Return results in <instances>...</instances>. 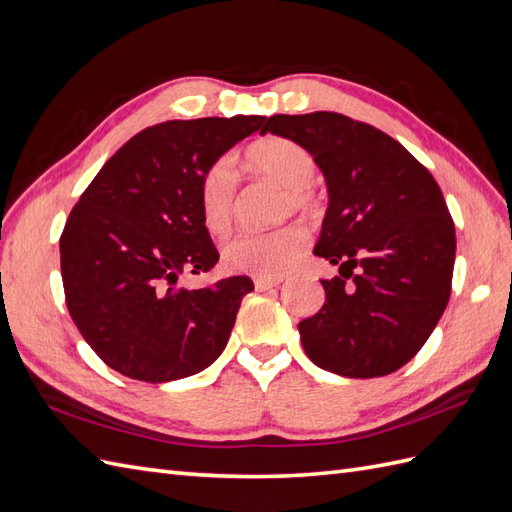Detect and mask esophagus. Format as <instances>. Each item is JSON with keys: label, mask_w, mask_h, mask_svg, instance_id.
<instances>
[{"label": "esophagus", "mask_w": 512, "mask_h": 512, "mask_svg": "<svg viewBox=\"0 0 512 512\" xmlns=\"http://www.w3.org/2000/svg\"><path fill=\"white\" fill-rule=\"evenodd\" d=\"M283 283V279L281 277H274V279H255V287H257V290H261V292H264V290H270V287H277V285H281Z\"/></svg>", "instance_id": "esophagus-1"}]
</instances>
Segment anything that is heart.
Here are the masks:
<instances>
[{
	"instance_id": "b5f03b06",
	"label": "heart",
	"mask_w": 512,
	"mask_h": 512,
	"mask_svg": "<svg viewBox=\"0 0 512 512\" xmlns=\"http://www.w3.org/2000/svg\"><path fill=\"white\" fill-rule=\"evenodd\" d=\"M248 164L257 175L277 181L287 188L285 209L311 212L318 205V194L311 188L316 177V157L303 144L290 138L270 136L248 149ZM201 212L212 233L229 231L235 203H238V177L229 157H220L201 177L199 188ZM307 233L287 225L261 233H242L222 246V264L233 272L257 274L261 279H274L290 268L303 253Z\"/></svg>"
}]
</instances>
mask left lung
I'll use <instances>...</instances> for the list:
<instances>
[{
  "mask_svg": "<svg viewBox=\"0 0 512 512\" xmlns=\"http://www.w3.org/2000/svg\"><path fill=\"white\" fill-rule=\"evenodd\" d=\"M268 131L303 144L329 188L313 255L339 277L322 281V309L298 324L307 357L348 378L400 370L452 292L456 233L439 183L398 140L344 114H274Z\"/></svg>",
  "mask_w": 512,
  "mask_h": 512,
  "instance_id": "obj_1",
  "label": "left lung"
}]
</instances>
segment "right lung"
Returning a JSON list of instances; mask_svg holds the SVG:
<instances>
[{
	"label": "right lung",
	"mask_w": 512,
	"mask_h": 512,
	"mask_svg": "<svg viewBox=\"0 0 512 512\" xmlns=\"http://www.w3.org/2000/svg\"><path fill=\"white\" fill-rule=\"evenodd\" d=\"M266 116L166 121L142 129L71 209L60 235L67 307L97 357L123 376L168 383L225 350L248 277L183 290V270L216 266L201 212V177Z\"/></svg>",
	"instance_id": "right-lung-1"
}]
</instances>
